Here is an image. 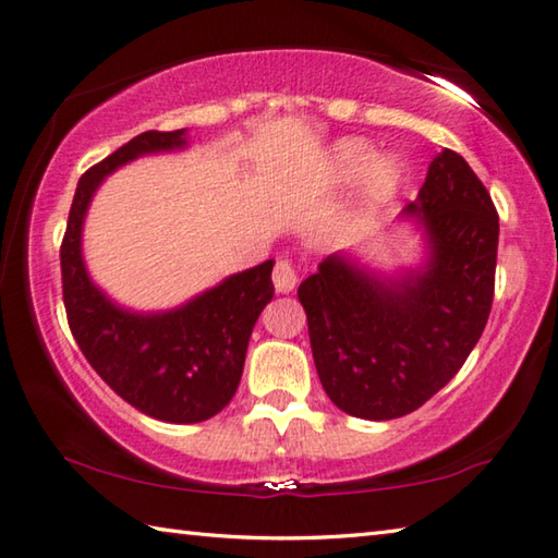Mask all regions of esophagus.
<instances>
[{
	"label": "esophagus",
	"instance_id": "1",
	"mask_svg": "<svg viewBox=\"0 0 558 558\" xmlns=\"http://www.w3.org/2000/svg\"><path fill=\"white\" fill-rule=\"evenodd\" d=\"M298 268L292 266V260H278L272 268V286L278 292H290L298 286Z\"/></svg>",
	"mask_w": 558,
	"mask_h": 558
}]
</instances>
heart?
<instances>
[{
    "label": "heart",
    "instance_id": "1",
    "mask_svg": "<svg viewBox=\"0 0 558 558\" xmlns=\"http://www.w3.org/2000/svg\"><path fill=\"white\" fill-rule=\"evenodd\" d=\"M329 184L337 189L359 184V214H374L391 199L401 184V167L396 159H379L366 140L349 137L337 143L329 155Z\"/></svg>",
    "mask_w": 558,
    "mask_h": 558
}]
</instances>
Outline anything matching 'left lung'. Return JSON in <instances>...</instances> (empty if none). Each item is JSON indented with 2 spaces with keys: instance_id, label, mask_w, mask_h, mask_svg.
<instances>
[{
  "instance_id": "left-lung-1",
  "label": "left lung",
  "mask_w": 558,
  "mask_h": 558,
  "mask_svg": "<svg viewBox=\"0 0 558 558\" xmlns=\"http://www.w3.org/2000/svg\"><path fill=\"white\" fill-rule=\"evenodd\" d=\"M405 214L426 231V268L379 278L335 253L298 288L323 389L366 421L401 418L438 393L493 310L499 216L465 159L442 149Z\"/></svg>"
}]
</instances>
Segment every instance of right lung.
Instances as JSON below:
<instances>
[{
	"mask_svg": "<svg viewBox=\"0 0 558 558\" xmlns=\"http://www.w3.org/2000/svg\"><path fill=\"white\" fill-rule=\"evenodd\" d=\"M184 145V130H147L93 165L75 186L61 243L63 305L81 352L120 399L167 423L206 421L233 399L253 325L276 292L272 260L155 315L118 307L90 282L81 231L98 184L130 159Z\"/></svg>",
	"mask_w": 558,
	"mask_h": 558,
	"instance_id": "add662e5",
	"label": "right lung"
}]
</instances>
